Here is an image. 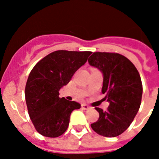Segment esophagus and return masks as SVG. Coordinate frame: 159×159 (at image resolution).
Masks as SVG:
<instances>
[{
  "label": "esophagus",
  "mask_w": 159,
  "mask_h": 159,
  "mask_svg": "<svg viewBox=\"0 0 159 159\" xmlns=\"http://www.w3.org/2000/svg\"><path fill=\"white\" fill-rule=\"evenodd\" d=\"M90 107L88 106V105L85 104V103H84V104H82V109H84V110H88V109H90Z\"/></svg>",
  "instance_id": "esophagus-1"
}]
</instances>
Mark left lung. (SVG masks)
<instances>
[{
    "instance_id": "8db88e82",
    "label": "left lung",
    "mask_w": 159,
    "mask_h": 159,
    "mask_svg": "<svg viewBox=\"0 0 159 159\" xmlns=\"http://www.w3.org/2000/svg\"><path fill=\"white\" fill-rule=\"evenodd\" d=\"M88 63L102 73V93L109 102L107 111L95 107L99 117L91 127L99 135L116 137L130 127L140 107L143 84L139 73L119 53L94 52Z\"/></svg>"
}]
</instances>
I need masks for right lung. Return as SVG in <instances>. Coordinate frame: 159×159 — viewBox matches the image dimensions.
<instances>
[{"label": "right lung", "instance_id": "1", "mask_svg": "<svg viewBox=\"0 0 159 159\" xmlns=\"http://www.w3.org/2000/svg\"><path fill=\"white\" fill-rule=\"evenodd\" d=\"M91 52L59 50L40 60L31 71L25 86L29 117L43 136L57 138L68 127L71 113L81 105L59 97L77 70L88 60Z\"/></svg>", "mask_w": 159, "mask_h": 159}]
</instances>
